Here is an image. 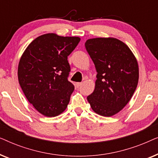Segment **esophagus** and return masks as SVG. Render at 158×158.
<instances>
[{"label": "esophagus", "instance_id": "esophagus-1", "mask_svg": "<svg viewBox=\"0 0 158 158\" xmlns=\"http://www.w3.org/2000/svg\"><path fill=\"white\" fill-rule=\"evenodd\" d=\"M82 85V83H76V86H77V88H79L80 86H81Z\"/></svg>", "mask_w": 158, "mask_h": 158}]
</instances>
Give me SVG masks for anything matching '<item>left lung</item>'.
<instances>
[{
	"instance_id": "8db88e82",
	"label": "left lung",
	"mask_w": 158,
	"mask_h": 158,
	"mask_svg": "<svg viewBox=\"0 0 158 158\" xmlns=\"http://www.w3.org/2000/svg\"><path fill=\"white\" fill-rule=\"evenodd\" d=\"M85 46L97 72L95 89L88 101L99 115H115L128 103L137 88V59L129 47L116 38L90 39Z\"/></svg>"
}]
</instances>
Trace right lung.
<instances>
[{"label": "right lung", "instance_id": "obj_1", "mask_svg": "<svg viewBox=\"0 0 158 158\" xmlns=\"http://www.w3.org/2000/svg\"><path fill=\"white\" fill-rule=\"evenodd\" d=\"M81 41L53 33L36 38L21 57L19 83L25 96L42 115L53 117L66 109L74 85L68 81V56Z\"/></svg>", "mask_w": 158, "mask_h": 158}]
</instances>
